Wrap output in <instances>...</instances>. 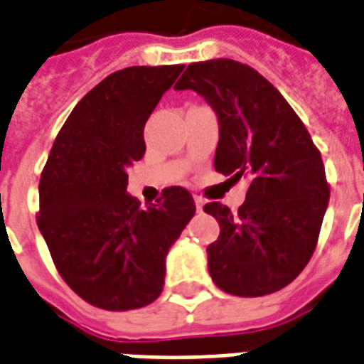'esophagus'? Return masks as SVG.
Returning <instances> with one entry per match:
<instances>
[{
	"mask_svg": "<svg viewBox=\"0 0 364 364\" xmlns=\"http://www.w3.org/2000/svg\"><path fill=\"white\" fill-rule=\"evenodd\" d=\"M203 205H205V199L199 196H196V208H197V213H201L203 210Z\"/></svg>",
	"mask_w": 364,
	"mask_h": 364,
	"instance_id": "1",
	"label": "esophagus"
}]
</instances>
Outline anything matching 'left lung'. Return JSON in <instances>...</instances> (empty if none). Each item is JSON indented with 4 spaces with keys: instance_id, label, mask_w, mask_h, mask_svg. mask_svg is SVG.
<instances>
[{
    "instance_id": "1",
    "label": "left lung",
    "mask_w": 364,
    "mask_h": 364,
    "mask_svg": "<svg viewBox=\"0 0 364 364\" xmlns=\"http://www.w3.org/2000/svg\"><path fill=\"white\" fill-rule=\"evenodd\" d=\"M174 89H193L218 115L216 173L249 178L237 213L216 201L203 207L220 224L207 247L210 277L235 296L277 292L317 247L331 197L321 151L283 95L243 62H193Z\"/></svg>"
}]
</instances>
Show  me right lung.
Here are the masks:
<instances>
[{
  "instance_id": "right-lung-1",
  "label": "right lung",
  "mask_w": 364,
  "mask_h": 364,
  "mask_svg": "<svg viewBox=\"0 0 364 364\" xmlns=\"http://www.w3.org/2000/svg\"><path fill=\"white\" fill-rule=\"evenodd\" d=\"M184 64L131 66L92 87L68 115L39 180L38 226L56 272L95 308L129 311L161 294L165 256L196 214L171 186L142 207L127 167L146 151L144 125Z\"/></svg>"
}]
</instances>
